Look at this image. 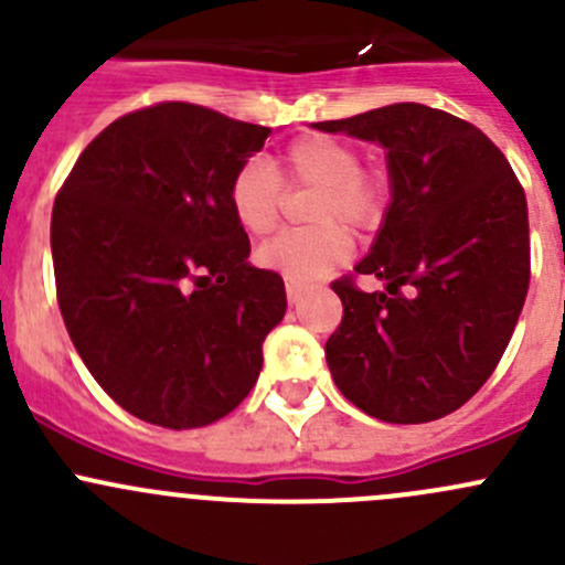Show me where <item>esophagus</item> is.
<instances>
[{
  "instance_id": "34e87169",
  "label": "esophagus",
  "mask_w": 565,
  "mask_h": 565,
  "mask_svg": "<svg viewBox=\"0 0 565 565\" xmlns=\"http://www.w3.org/2000/svg\"><path fill=\"white\" fill-rule=\"evenodd\" d=\"M306 284L298 281V278H287V300L289 303H298L300 295H303Z\"/></svg>"
}]
</instances>
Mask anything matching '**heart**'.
I'll return each instance as SVG.
<instances>
[{
    "mask_svg": "<svg viewBox=\"0 0 565 565\" xmlns=\"http://www.w3.org/2000/svg\"><path fill=\"white\" fill-rule=\"evenodd\" d=\"M361 150L352 141L328 134H309L289 141L281 172L265 156L241 163L230 182V204L237 224L250 235H267L278 226L287 204V179L292 188H319L311 230H287L256 250L267 270L289 278H319L350 256L358 232L380 226L391 204V182L380 169L361 167ZM344 220L343 225L340 221Z\"/></svg>",
    "mask_w": 565,
    "mask_h": 565,
    "instance_id": "heart-1",
    "label": "heart"
}]
</instances>
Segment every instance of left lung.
I'll list each match as a JSON object with an SVG mask.
<instances>
[{
  "mask_svg": "<svg viewBox=\"0 0 565 565\" xmlns=\"http://www.w3.org/2000/svg\"><path fill=\"white\" fill-rule=\"evenodd\" d=\"M388 150L393 202L355 276L335 278L341 324L324 341L339 391L388 424L470 402L509 347L530 284L527 202L476 125L424 104L315 122ZM358 275L390 281L363 294Z\"/></svg>",
  "mask_w": 565,
  "mask_h": 565,
  "instance_id": "8db88e82",
  "label": "left lung"
}]
</instances>
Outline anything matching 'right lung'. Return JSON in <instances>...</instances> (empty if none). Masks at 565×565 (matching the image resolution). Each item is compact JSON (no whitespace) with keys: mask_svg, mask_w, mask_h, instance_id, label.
<instances>
[{"mask_svg":"<svg viewBox=\"0 0 565 565\" xmlns=\"http://www.w3.org/2000/svg\"><path fill=\"white\" fill-rule=\"evenodd\" d=\"M270 128L163 100L100 130L51 213L56 303L98 385L163 429L230 415L287 311L284 278L248 265L230 182Z\"/></svg>","mask_w":565,"mask_h":565,"instance_id":"1","label":"right lung"}]
</instances>
